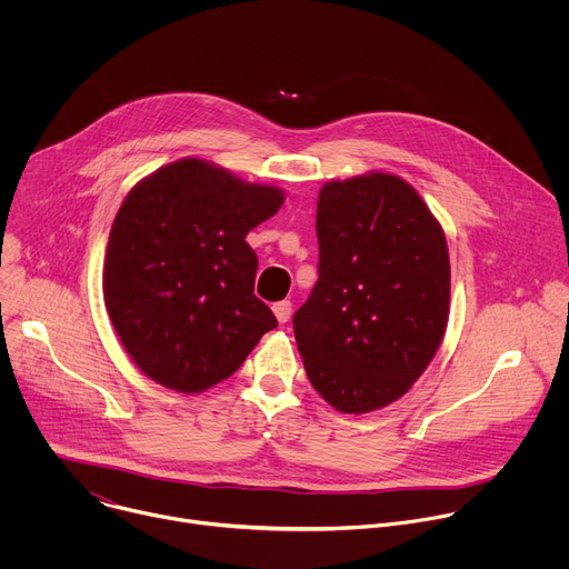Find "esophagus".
I'll return each mask as SVG.
<instances>
[{
	"mask_svg": "<svg viewBox=\"0 0 569 569\" xmlns=\"http://www.w3.org/2000/svg\"><path fill=\"white\" fill-rule=\"evenodd\" d=\"M272 310H274L279 323H286V321L292 317V303H290V301H277V303L272 306Z\"/></svg>",
	"mask_w": 569,
	"mask_h": 569,
	"instance_id": "esophagus-1",
	"label": "esophagus"
}]
</instances>
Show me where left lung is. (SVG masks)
<instances>
[{"label":"left lung","instance_id":"obj_1","mask_svg":"<svg viewBox=\"0 0 569 569\" xmlns=\"http://www.w3.org/2000/svg\"><path fill=\"white\" fill-rule=\"evenodd\" d=\"M319 279L292 327L310 385L338 412L398 400L435 358L448 323L446 236L396 176L323 184Z\"/></svg>","mask_w":569,"mask_h":569}]
</instances>
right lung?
I'll use <instances>...</instances> for the list:
<instances>
[{
	"instance_id": "add662e5",
	"label": "right lung",
	"mask_w": 569,
	"mask_h": 569,
	"mask_svg": "<svg viewBox=\"0 0 569 569\" xmlns=\"http://www.w3.org/2000/svg\"><path fill=\"white\" fill-rule=\"evenodd\" d=\"M281 204V189L240 182L193 157L126 196L110 229L103 295L121 345L148 378L204 391L277 327L254 295L259 259L246 236Z\"/></svg>"
}]
</instances>
